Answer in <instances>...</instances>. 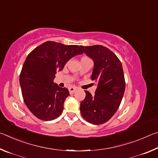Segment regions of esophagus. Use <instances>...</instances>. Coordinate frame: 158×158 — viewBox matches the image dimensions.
<instances>
[{"label": "esophagus", "instance_id": "esophagus-1", "mask_svg": "<svg viewBox=\"0 0 158 158\" xmlns=\"http://www.w3.org/2000/svg\"><path fill=\"white\" fill-rule=\"evenodd\" d=\"M77 90L76 88H74V87H70L69 89V92L70 94H73V93H74V92H75V90Z\"/></svg>", "mask_w": 158, "mask_h": 158}]
</instances>
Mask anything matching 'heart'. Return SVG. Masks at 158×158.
<instances>
[{"label":"heart","instance_id":"heart-1","mask_svg":"<svg viewBox=\"0 0 158 158\" xmlns=\"http://www.w3.org/2000/svg\"><path fill=\"white\" fill-rule=\"evenodd\" d=\"M81 59H90V58H88V57H83Z\"/></svg>","mask_w":158,"mask_h":158}]
</instances>
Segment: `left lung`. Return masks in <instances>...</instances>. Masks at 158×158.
I'll use <instances>...</instances> for the list:
<instances>
[{"label":"left lung","instance_id":"8db88e82","mask_svg":"<svg viewBox=\"0 0 158 158\" xmlns=\"http://www.w3.org/2000/svg\"><path fill=\"white\" fill-rule=\"evenodd\" d=\"M94 62L91 79L98 84L95 95L85 90V98L80 104V111L90 123L107 122L121 105L125 89L121 61L110 49L102 45L81 46Z\"/></svg>","mask_w":158,"mask_h":158}]
</instances>
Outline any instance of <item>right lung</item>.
Listing matches in <instances>:
<instances>
[{"mask_svg":"<svg viewBox=\"0 0 158 158\" xmlns=\"http://www.w3.org/2000/svg\"><path fill=\"white\" fill-rule=\"evenodd\" d=\"M78 45H65L47 41L28 55L21 69L19 83L23 101L35 116L52 121L60 116L69 93L53 82L56 72L61 71L68 61L82 54Z\"/></svg>","mask_w":158,"mask_h":158,"instance_id":"add662e5","label":"right lung"}]
</instances>
